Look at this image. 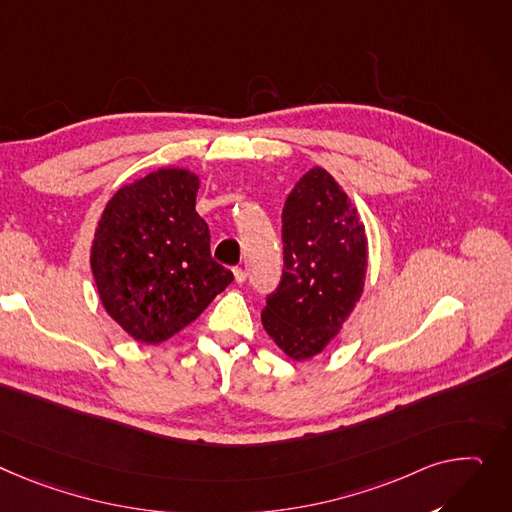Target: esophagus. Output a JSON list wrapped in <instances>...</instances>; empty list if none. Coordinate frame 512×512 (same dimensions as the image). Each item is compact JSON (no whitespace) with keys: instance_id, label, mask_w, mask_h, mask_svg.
<instances>
[{"instance_id":"obj_1","label":"esophagus","mask_w":512,"mask_h":512,"mask_svg":"<svg viewBox=\"0 0 512 512\" xmlns=\"http://www.w3.org/2000/svg\"><path fill=\"white\" fill-rule=\"evenodd\" d=\"M232 274H234V282H236V284H243V282L247 280V271L241 269V267H236V269L232 271Z\"/></svg>"}]
</instances>
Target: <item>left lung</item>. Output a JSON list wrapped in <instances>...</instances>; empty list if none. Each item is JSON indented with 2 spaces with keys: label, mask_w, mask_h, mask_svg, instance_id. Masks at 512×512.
Here are the masks:
<instances>
[{
  "label": "left lung",
  "mask_w": 512,
  "mask_h": 512,
  "mask_svg": "<svg viewBox=\"0 0 512 512\" xmlns=\"http://www.w3.org/2000/svg\"><path fill=\"white\" fill-rule=\"evenodd\" d=\"M282 224L284 274L261 323L290 360L302 362L321 354L356 309L368 241L358 208L321 166L294 185Z\"/></svg>",
  "instance_id": "8db88e82"
}]
</instances>
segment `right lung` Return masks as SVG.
<instances>
[{
    "label": "right lung",
    "mask_w": 512,
    "mask_h": 512,
    "mask_svg": "<svg viewBox=\"0 0 512 512\" xmlns=\"http://www.w3.org/2000/svg\"><path fill=\"white\" fill-rule=\"evenodd\" d=\"M199 187L193 170L164 166L117 189L102 210L90 269L105 311L135 342H166L232 282L195 212Z\"/></svg>",
    "instance_id": "add662e5"
}]
</instances>
